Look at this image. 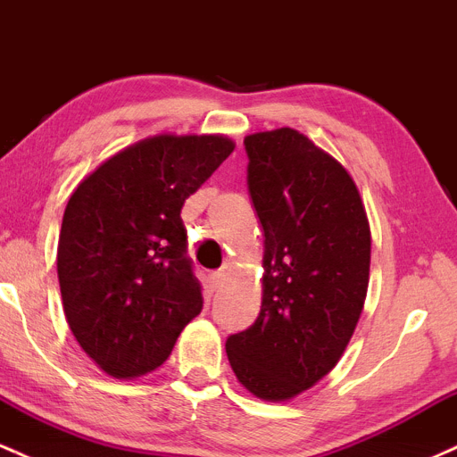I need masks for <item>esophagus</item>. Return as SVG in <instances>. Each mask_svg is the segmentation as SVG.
I'll return each mask as SVG.
<instances>
[{
  "instance_id": "34e87169",
  "label": "esophagus",
  "mask_w": 457,
  "mask_h": 457,
  "mask_svg": "<svg viewBox=\"0 0 457 457\" xmlns=\"http://www.w3.org/2000/svg\"><path fill=\"white\" fill-rule=\"evenodd\" d=\"M225 283V275L223 272H214V275H211V279H208V286H211V292H219L223 287Z\"/></svg>"
}]
</instances>
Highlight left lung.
I'll return each instance as SVG.
<instances>
[{
  "label": "left lung",
  "instance_id": "left-lung-1",
  "mask_svg": "<svg viewBox=\"0 0 457 457\" xmlns=\"http://www.w3.org/2000/svg\"><path fill=\"white\" fill-rule=\"evenodd\" d=\"M246 185L264 229L260 316L225 342L246 391L283 402L342 359L370 283L371 234L354 180L295 129L246 135Z\"/></svg>",
  "mask_w": 457,
  "mask_h": 457
}]
</instances>
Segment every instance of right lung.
Segmentation results:
<instances>
[{"mask_svg":"<svg viewBox=\"0 0 457 457\" xmlns=\"http://www.w3.org/2000/svg\"><path fill=\"white\" fill-rule=\"evenodd\" d=\"M232 152L223 135H156L104 161L68 199L57 245L64 313L113 378L156 370L202 312L180 211Z\"/></svg>","mask_w":457,"mask_h":457,"instance_id":"right-lung-1","label":"right lung"}]
</instances>
